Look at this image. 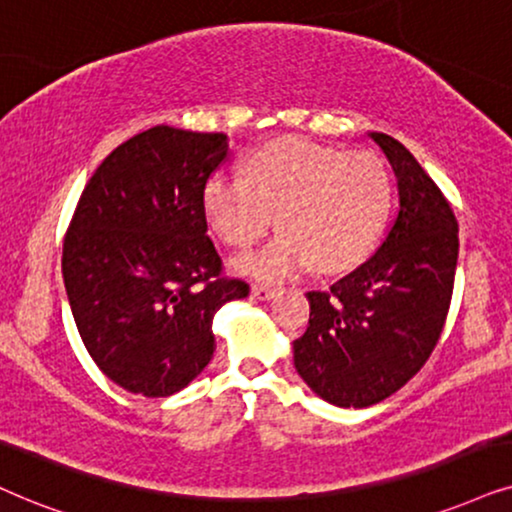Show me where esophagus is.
Wrapping results in <instances>:
<instances>
[{
  "mask_svg": "<svg viewBox=\"0 0 512 512\" xmlns=\"http://www.w3.org/2000/svg\"><path fill=\"white\" fill-rule=\"evenodd\" d=\"M252 295H255L257 300H271V297L276 295V288L264 286V283H255V286H252Z\"/></svg>",
  "mask_w": 512,
  "mask_h": 512,
  "instance_id": "esophagus-1",
  "label": "esophagus"
}]
</instances>
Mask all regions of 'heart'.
I'll list each match as a JSON object with an SVG mask.
<instances>
[{
    "mask_svg": "<svg viewBox=\"0 0 512 512\" xmlns=\"http://www.w3.org/2000/svg\"><path fill=\"white\" fill-rule=\"evenodd\" d=\"M390 203L383 160L297 137L252 153L245 177L217 172L203 189L205 215L224 243L243 248L274 222L283 226L281 236L234 262L262 281H281L309 262L316 271L354 267L383 231Z\"/></svg>",
    "mask_w": 512,
    "mask_h": 512,
    "instance_id": "heart-1",
    "label": "heart"
}]
</instances>
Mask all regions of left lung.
<instances>
[{
  "mask_svg": "<svg viewBox=\"0 0 512 512\" xmlns=\"http://www.w3.org/2000/svg\"><path fill=\"white\" fill-rule=\"evenodd\" d=\"M390 160L397 217L368 260L328 290H309V326L293 342L295 368L328 404L366 409L404 387L430 359L458 262L449 200L409 148L368 134Z\"/></svg>",
  "mask_w": 512,
  "mask_h": 512,
  "instance_id": "obj_1",
  "label": "left lung"
}]
</instances>
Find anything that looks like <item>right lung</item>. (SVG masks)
I'll list each match as a JSON object with an SVG mask.
<instances>
[{"instance_id": "1", "label": "right lung", "mask_w": 512, "mask_h": 512, "mask_svg": "<svg viewBox=\"0 0 512 512\" xmlns=\"http://www.w3.org/2000/svg\"><path fill=\"white\" fill-rule=\"evenodd\" d=\"M226 134L158 125L96 167L63 238V283L89 357L122 390L170 397L210 364L212 319L248 297L222 276L203 189Z\"/></svg>"}]
</instances>
